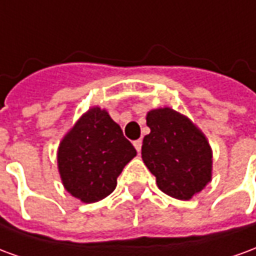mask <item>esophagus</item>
Here are the masks:
<instances>
[{"label":"esophagus","mask_w":256,"mask_h":256,"mask_svg":"<svg viewBox=\"0 0 256 256\" xmlns=\"http://www.w3.org/2000/svg\"><path fill=\"white\" fill-rule=\"evenodd\" d=\"M133 145L134 148L137 150V152H140V150H141V146H142V141H141V140H136L133 142Z\"/></svg>","instance_id":"34e87169"}]
</instances>
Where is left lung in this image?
I'll use <instances>...</instances> for the list:
<instances>
[{"label": "left lung", "mask_w": 256, "mask_h": 256, "mask_svg": "<svg viewBox=\"0 0 256 256\" xmlns=\"http://www.w3.org/2000/svg\"><path fill=\"white\" fill-rule=\"evenodd\" d=\"M141 155L160 190L189 200L211 181L212 155L203 133L188 118L159 108L148 112Z\"/></svg>", "instance_id": "left-lung-1"}]
</instances>
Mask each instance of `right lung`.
Returning <instances> with one entry per match:
<instances>
[{"mask_svg":"<svg viewBox=\"0 0 256 256\" xmlns=\"http://www.w3.org/2000/svg\"><path fill=\"white\" fill-rule=\"evenodd\" d=\"M136 150L108 112L92 108L64 137L58 154L64 188L84 203L114 192L123 167Z\"/></svg>","mask_w":256,"mask_h":256,"instance_id":"add662e5","label":"right lung"}]
</instances>
